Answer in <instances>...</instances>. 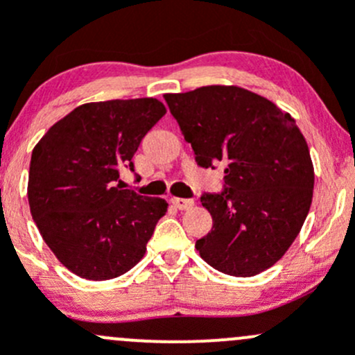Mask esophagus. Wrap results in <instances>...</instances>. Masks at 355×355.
<instances>
[{
    "label": "esophagus",
    "instance_id": "34e87169",
    "mask_svg": "<svg viewBox=\"0 0 355 355\" xmlns=\"http://www.w3.org/2000/svg\"><path fill=\"white\" fill-rule=\"evenodd\" d=\"M171 204H173V207H177V209L187 211V209H191L192 206H194V200H192V199H182V198H171Z\"/></svg>",
    "mask_w": 355,
    "mask_h": 355
}]
</instances>
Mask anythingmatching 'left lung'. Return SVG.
Here are the masks:
<instances>
[{
  "mask_svg": "<svg viewBox=\"0 0 355 355\" xmlns=\"http://www.w3.org/2000/svg\"><path fill=\"white\" fill-rule=\"evenodd\" d=\"M202 168L225 164V189L202 194L213 228L196 242L200 257L232 277H254L282 259L313 200L314 168L295 120L237 85L164 94Z\"/></svg>",
  "mask_w": 355,
  "mask_h": 355,
  "instance_id": "8db88e82",
  "label": "left lung"
}]
</instances>
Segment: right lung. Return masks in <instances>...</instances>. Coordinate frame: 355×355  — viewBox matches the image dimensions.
<instances>
[{
    "label": "right lung",
    "mask_w": 355,
    "mask_h": 355,
    "mask_svg": "<svg viewBox=\"0 0 355 355\" xmlns=\"http://www.w3.org/2000/svg\"><path fill=\"white\" fill-rule=\"evenodd\" d=\"M166 113L155 98L87 103L56 121L32 151L28 206L60 263L111 280L144 257L168 202L121 189L144 135Z\"/></svg>",
    "instance_id": "right-lung-1"
}]
</instances>
